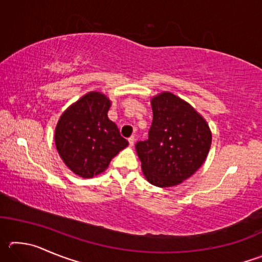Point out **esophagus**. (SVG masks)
I'll return each mask as SVG.
<instances>
[{
  "label": "esophagus",
  "mask_w": 262,
  "mask_h": 262,
  "mask_svg": "<svg viewBox=\"0 0 262 262\" xmlns=\"http://www.w3.org/2000/svg\"><path fill=\"white\" fill-rule=\"evenodd\" d=\"M128 142H129L130 147H133V145H134V143H135V136H130L129 139H128Z\"/></svg>",
  "instance_id": "1"
}]
</instances>
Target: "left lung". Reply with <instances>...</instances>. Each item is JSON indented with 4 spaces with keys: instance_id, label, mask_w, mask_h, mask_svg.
I'll list each match as a JSON object with an SVG mask.
<instances>
[{
    "instance_id": "1",
    "label": "left lung",
    "mask_w": 262,
    "mask_h": 262,
    "mask_svg": "<svg viewBox=\"0 0 262 262\" xmlns=\"http://www.w3.org/2000/svg\"><path fill=\"white\" fill-rule=\"evenodd\" d=\"M149 137L135 148L150 184L172 187L189 178L205 163L211 145L207 121L187 101L171 92L151 99Z\"/></svg>"
}]
</instances>
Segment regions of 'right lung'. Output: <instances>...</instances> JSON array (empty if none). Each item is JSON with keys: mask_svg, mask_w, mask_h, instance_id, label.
Here are the masks:
<instances>
[{"mask_svg": "<svg viewBox=\"0 0 262 262\" xmlns=\"http://www.w3.org/2000/svg\"><path fill=\"white\" fill-rule=\"evenodd\" d=\"M111 101L91 91L70 105L55 128V145L62 161L75 174L92 178L104 172L128 141L120 135L107 112Z\"/></svg>", "mask_w": 262, "mask_h": 262, "instance_id": "1", "label": "right lung"}]
</instances>
